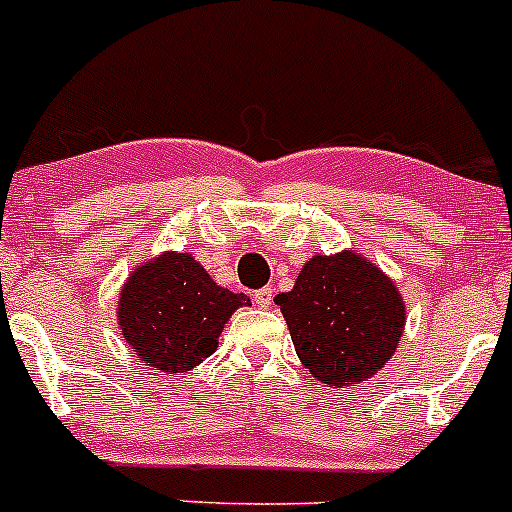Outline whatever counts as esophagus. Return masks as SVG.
<instances>
[{
	"label": "esophagus",
	"mask_w": 512,
	"mask_h": 512,
	"mask_svg": "<svg viewBox=\"0 0 512 512\" xmlns=\"http://www.w3.org/2000/svg\"><path fill=\"white\" fill-rule=\"evenodd\" d=\"M254 298H256V303L261 305V308H271V303H273V288H261V291L254 293Z\"/></svg>",
	"instance_id": "obj_1"
}]
</instances>
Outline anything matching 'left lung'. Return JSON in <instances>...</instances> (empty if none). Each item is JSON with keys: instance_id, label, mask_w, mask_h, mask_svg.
I'll use <instances>...</instances> for the list:
<instances>
[{"instance_id": "obj_1", "label": "left lung", "mask_w": 512, "mask_h": 512, "mask_svg": "<svg viewBox=\"0 0 512 512\" xmlns=\"http://www.w3.org/2000/svg\"><path fill=\"white\" fill-rule=\"evenodd\" d=\"M276 305L305 370L333 389L355 387L382 370L407 323L392 278L355 251L308 258Z\"/></svg>"}]
</instances>
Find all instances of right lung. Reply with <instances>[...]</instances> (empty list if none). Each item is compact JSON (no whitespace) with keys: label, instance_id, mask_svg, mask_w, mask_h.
<instances>
[{"label":"right lung","instance_id":"1","mask_svg":"<svg viewBox=\"0 0 512 512\" xmlns=\"http://www.w3.org/2000/svg\"><path fill=\"white\" fill-rule=\"evenodd\" d=\"M251 298L217 286L192 254L150 258L120 288L118 325L145 365L177 374L202 365L219 345L231 315Z\"/></svg>","mask_w":512,"mask_h":512}]
</instances>
